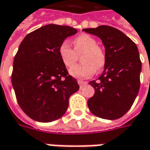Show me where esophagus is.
Wrapping results in <instances>:
<instances>
[{
    "mask_svg": "<svg viewBox=\"0 0 150 150\" xmlns=\"http://www.w3.org/2000/svg\"><path fill=\"white\" fill-rule=\"evenodd\" d=\"M78 84H79V86H80V87L81 89L83 88L85 86H86L87 85V82L86 81H83L81 80H78Z\"/></svg>",
    "mask_w": 150,
    "mask_h": 150,
    "instance_id": "esophagus-1",
    "label": "esophagus"
}]
</instances>
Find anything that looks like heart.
<instances>
[{
    "instance_id": "obj_1",
    "label": "heart",
    "mask_w": 150,
    "mask_h": 150,
    "mask_svg": "<svg viewBox=\"0 0 150 150\" xmlns=\"http://www.w3.org/2000/svg\"><path fill=\"white\" fill-rule=\"evenodd\" d=\"M82 64L75 65L69 69V75L73 77L83 79L93 75L96 70L104 67L106 56L102 49L97 46V42L92 37L82 34L74 39V49L67 41L61 42L59 48V55L63 64L70 68L75 64L78 55L82 54Z\"/></svg>"
}]
</instances>
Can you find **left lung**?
Masks as SVG:
<instances>
[{
    "label": "left lung",
    "mask_w": 150,
    "mask_h": 150,
    "mask_svg": "<svg viewBox=\"0 0 150 150\" xmlns=\"http://www.w3.org/2000/svg\"><path fill=\"white\" fill-rule=\"evenodd\" d=\"M83 31L99 37L106 49L103 73L98 81L89 82L95 94L88 100V108L103 119L120 118L131 108L139 91L142 64L138 48L123 33L110 26Z\"/></svg>",
    "instance_id": "1"
}]
</instances>
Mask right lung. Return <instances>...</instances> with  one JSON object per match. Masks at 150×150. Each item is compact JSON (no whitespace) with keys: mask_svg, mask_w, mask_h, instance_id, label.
Here are the masks:
<instances>
[{"mask_svg":"<svg viewBox=\"0 0 150 150\" xmlns=\"http://www.w3.org/2000/svg\"><path fill=\"white\" fill-rule=\"evenodd\" d=\"M77 30L49 24L28 33L14 57L11 84L20 108L40 122L60 118L69 98L79 90L59 55L61 42Z\"/></svg>","mask_w":150,"mask_h":150,"instance_id":"1","label":"right lung"}]
</instances>
